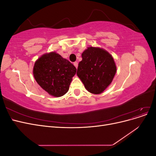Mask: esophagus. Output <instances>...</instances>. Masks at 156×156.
<instances>
[{
    "instance_id": "34e87169",
    "label": "esophagus",
    "mask_w": 156,
    "mask_h": 156,
    "mask_svg": "<svg viewBox=\"0 0 156 156\" xmlns=\"http://www.w3.org/2000/svg\"><path fill=\"white\" fill-rule=\"evenodd\" d=\"M73 65L75 66V68H77V67H78V62H73Z\"/></svg>"
}]
</instances>
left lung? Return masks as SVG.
<instances>
[{
  "label": "left lung",
  "instance_id": "8db88e82",
  "mask_svg": "<svg viewBox=\"0 0 156 156\" xmlns=\"http://www.w3.org/2000/svg\"><path fill=\"white\" fill-rule=\"evenodd\" d=\"M77 75L88 92L99 94L111 83L116 72L112 56L98 48H88L82 53Z\"/></svg>",
  "mask_w": 156,
  "mask_h": 156
}]
</instances>
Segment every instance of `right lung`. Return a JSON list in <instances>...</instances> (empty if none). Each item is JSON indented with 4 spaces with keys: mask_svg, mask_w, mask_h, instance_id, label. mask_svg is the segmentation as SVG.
I'll use <instances>...</instances> for the list:
<instances>
[{
    "mask_svg": "<svg viewBox=\"0 0 156 156\" xmlns=\"http://www.w3.org/2000/svg\"><path fill=\"white\" fill-rule=\"evenodd\" d=\"M77 69L60 55H44L36 60L33 74L37 84L50 95L62 96L66 93Z\"/></svg>",
    "mask_w": 156,
    "mask_h": 156,
    "instance_id": "1",
    "label": "right lung"
}]
</instances>
